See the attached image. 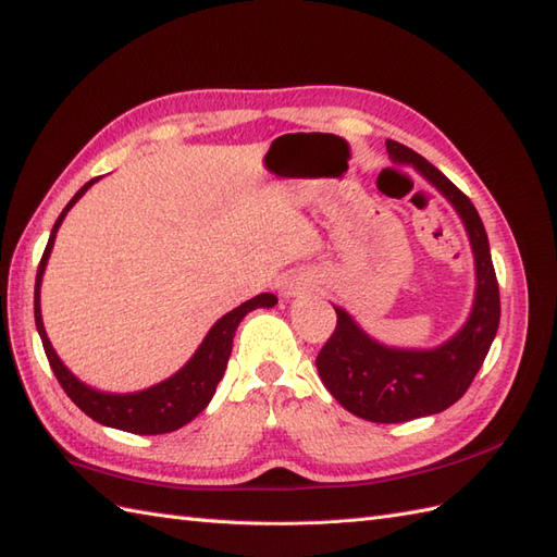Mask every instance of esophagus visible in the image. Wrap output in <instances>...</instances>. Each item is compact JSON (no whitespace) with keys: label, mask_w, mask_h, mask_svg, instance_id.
I'll return each instance as SVG.
<instances>
[{"label":"esophagus","mask_w":557,"mask_h":557,"mask_svg":"<svg viewBox=\"0 0 557 557\" xmlns=\"http://www.w3.org/2000/svg\"><path fill=\"white\" fill-rule=\"evenodd\" d=\"M307 290H311V281H309V278H302V276L288 278L286 283H283V288H281L283 297H295V295H302V293H307Z\"/></svg>","instance_id":"esophagus-1"}]
</instances>
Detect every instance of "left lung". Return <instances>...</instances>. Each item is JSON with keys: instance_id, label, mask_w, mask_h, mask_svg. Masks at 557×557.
Returning <instances> with one entry per match:
<instances>
[{"instance_id": "left-lung-1", "label": "left lung", "mask_w": 557, "mask_h": 557, "mask_svg": "<svg viewBox=\"0 0 557 557\" xmlns=\"http://www.w3.org/2000/svg\"><path fill=\"white\" fill-rule=\"evenodd\" d=\"M385 146L392 160L413 165L463 220L478 274L474 305L463 329L435 349L385 347L335 307V331L319 351L317 369L325 389L349 413L371 423H406L449 409L466 395L496 337L500 297L490 238L470 198L409 146L392 139Z\"/></svg>"}]
</instances>
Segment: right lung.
Segmentation results:
<instances>
[{"label": "right lung", "mask_w": 557, "mask_h": 557, "mask_svg": "<svg viewBox=\"0 0 557 557\" xmlns=\"http://www.w3.org/2000/svg\"><path fill=\"white\" fill-rule=\"evenodd\" d=\"M94 182H99V176L79 188V191L73 196V200L63 208L57 224H53V228H51V236H49V243L45 248L42 260H39L37 278H35L37 333H39V337H42L49 366H51L53 375H57V381L61 383V387L65 389V395L71 397L77 404V409H83L89 418H94L97 423L108 425V428L134 432V435H162V432H174L182 425L191 423V420L210 404L214 389H216V385H220L222 375L226 371V361H228V357H232L234 335H236V329L243 321V317L257 307H274L278 300H276V295L262 293V295L252 297V300L243 302L240 307L228 311V314H224L212 325L210 333L206 335V341H202L200 347L196 349L191 361H188L184 369L176 371L172 377H168V381H162L153 387L141 389V392H132V395H111V392L91 389L83 381H77V377L65 369L63 361L59 359V355L53 351V347L49 343L45 323H42V309H39V286H42L45 267H47V260H49L51 248H53V238H57L63 216L79 198L85 196V191Z\"/></svg>", "instance_id": "add662e5"}]
</instances>
